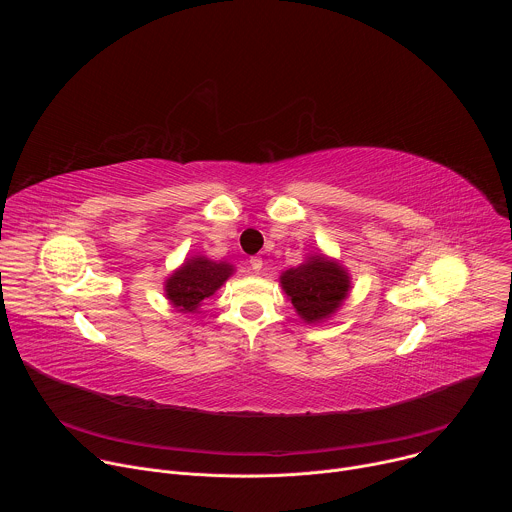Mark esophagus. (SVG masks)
I'll return each mask as SVG.
<instances>
[{
	"label": "esophagus",
	"instance_id": "1",
	"mask_svg": "<svg viewBox=\"0 0 512 512\" xmlns=\"http://www.w3.org/2000/svg\"><path fill=\"white\" fill-rule=\"evenodd\" d=\"M251 269L255 271V273H259L261 271V267H263V259L261 257H251Z\"/></svg>",
	"mask_w": 512,
	"mask_h": 512
}]
</instances>
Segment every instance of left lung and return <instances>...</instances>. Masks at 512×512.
Returning <instances> with one entry per match:
<instances>
[{
    "label": "left lung",
    "instance_id": "left-lung-1",
    "mask_svg": "<svg viewBox=\"0 0 512 512\" xmlns=\"http://www.w3.org/2000/svg\"><path fill=\"white\" fill-rule=\"evenodd\" d=\"M279 283L296 314L306 324L330 320L344 306L352 289L348 269L322 251L308 255L298 267L281 271Z\"/></svg>",
    "mask_w": 512,
    "mask_h": 512
}]
</instances>
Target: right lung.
Returning <instances> with one entry per match:
<instances>
[{
  "label": "right lung",
  "instance_id": "right-lung-1",
  "mask_svg": "<svg viewBox=\"0 0 512 512\" xmlns=\"http://www.w3.org/2000/svg\"><path fill=\"white\" fill-rule=\"evenodd\" d=\"M235 271V265L227 261H212L204 255H194L166 277L164 296L180 314H194Z\"/></svg>",
  "mask_w": 512,
  "mask_h": 512
}]
</instances>
